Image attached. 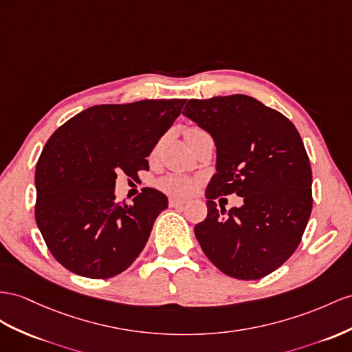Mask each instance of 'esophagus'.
I'll return each mask as SVG.
<instances>
[{
	"label": "esophagus",
	"instance_id": "esophagus-1",
	"mask_svg": "<svg viewBox=\"0 0 352 352\" xmlns=\"http://www.w3.org/2000/svg\"><path fill=\"white\" fill-rule=\"evenodd\" d=\"M186 204L184 199H178V197H170L169 205L174 206V208H178V206H183Z\"/></svg>",
	"mask_w": 352,
	"mask_h": 352
}]
</instances>
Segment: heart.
<instances>
[{
	"instance_id": "heart-1",
	"label": "heart",
	"mask_w": 352,
	"mask_h": 352,
	"mask_svg": "<svg viewBox=\"0 0 352 352\" xmlns=\"http://www.w3.org/2000/svg\"><path fill=\"white\" fill-rule=\"evenodd\" d=\"M159 186L162 190H165L169 195L186 196L188 193H192L195 183L190 178L183 177V175H170L162 179Z\"/></svg>"
}]
</instances>
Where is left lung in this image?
I'll return each instance as SVG.
<instances>
[{
    "label": "left lung",
    "mask_w": 352,
    "mask_h": 352,
    "mask_svg": "<svg viewBox=\"0 0 352 352\" xmlns=\"http://www.w3.org/2000/svg\"><path fill=\"white\" fill-rule=\"evenodd\" d=\"M183 114L217 147V173L205 192L208 215L195 226L197 242L223 274L269 275L294 253L312 210V170L299 132L247 95L190 99ZM232 192L245 205L219 209L214 197Z\"/></svg>",
    "instance_id": "1"
}]
</instances>
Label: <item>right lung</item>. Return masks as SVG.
<instances>
[{"instance_id": "right-lung-1", "label": "right lung", "mask_w": 352, "mask_h": 352, "mask_svg": "<svg viewBox=\"0 0 352 352\" xmlns=\"http://www.w3.org/2000/svg\"><path fill=\"white\" fill-rule=\"evenodd\" d=\"M186 99H144L86 108L52 135L35 168V221L58 262L102 279L128 269L146 247L168 197L146 187L116 202L117 175L148 169L150 153Z\"/></svg>"}]
</instances>
